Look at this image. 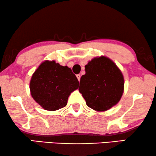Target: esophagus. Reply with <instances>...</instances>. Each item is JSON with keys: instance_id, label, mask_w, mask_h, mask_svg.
<instances>
[{"instance_id": "1", "label": "esophagus", "mask_w": 156, "mask_h": 156, "mask_svg": "<svg viewBox=\"0 0 156 156\" xmlns=\"http://www.w3.org/2000/svg\"><path fill=\"white\" fill-rule=\"evenodd\" d=\"M76 77H77L79 82H80V78H81V75H80V74H76Z\"/></svg>"}]
</instances>
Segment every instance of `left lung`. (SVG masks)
I'll return each instance as SVG.
<instances>
[{
	"label": "left lung",
	"instance_id": "obj_1",
	"mask_svg": "<svg viewBox=\"0 0 156 156\" xmlns=\"http://www.w3.org/2000/svg\"><path fill=\"white\" fill-rule=\"evenodd\" d=\"M79 91L87 105L97 112H104L120 101L124 89L121 70L108 57H95L85 65Z\"/></svg>",
	"mask_w": 156,
	"mask_h": 156
}]
</instances>
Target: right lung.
<instances>
[{
  "label": "right lung",
  "mask_w": 156,
  "mask_h": 156,
  "mask_svg": "<svg viewBox=\"0 0 156 156\" xmlns=\"http://www.w3.org/2000/svg\"><path fill=\"white\" fill-rule=\"evenodd\" d=\"M78 86L79 81L72 69L54 60L43 62L33 73L30 82L32 97L48 111L65 107L70 94Z\"/></svg>",
  "instance_id": "add662e5"
}]
</instances>
